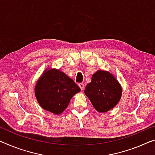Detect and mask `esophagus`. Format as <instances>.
<instances>
[{
  "label": "esophagus",
  "mask_w": 155,
  "mask_h": 155,
  "mask_svg": "<svg viewBox=\"0 0 155 155\" xmlns=\"http://www.w3.org/2000/svg\"><path fill=\"white\" fill-rule=\"evenodd\" d=\"M78 86L81 88V91H84V84H83V83H80V84H78Z\"/></svg>",
  "instance_id": "34e87169"
}]
</instances>
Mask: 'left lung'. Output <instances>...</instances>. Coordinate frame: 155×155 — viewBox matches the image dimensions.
Wrapping results in <instances>:
<instances>
[{
	"mask_svg": "<svg viewBox=\"0 0 155 155\" xmlns=\"http://www.w3.org/2000/svg\"><path fill=\"white\" fill-rule=\"evenodd\" d=\"M84 92L97 111L106 113L120 100L122 88L111 73L98 70L92 76L91 82L86 85Z\"/></svg>",
	"mask_w": 155,
	"mask_h": 155,
	"instance_id": "obj_1",
	"label": "left lung"
}]
</instances>
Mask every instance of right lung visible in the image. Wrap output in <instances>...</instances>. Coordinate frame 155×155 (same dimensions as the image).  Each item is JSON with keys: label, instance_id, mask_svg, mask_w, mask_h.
I'll use <instances>...</instances> for the list:
<instances>
[{"label": "right lung", "instance_id": "right-lung-1", "mask_svg": "<svg viewBox=\"0 0 155 155\" xmlns=\"http://www.w3.org/2000/svg\"><path fill=\"white\" fill-rule=\"evenodd\" d=\"M80 91L71 78L55 68L46 69L35 86V94L40 107L55 115L62 114L72 97Z\"/></svg>", "mask_w": 155, "mask_h": 155}]
</instances>
